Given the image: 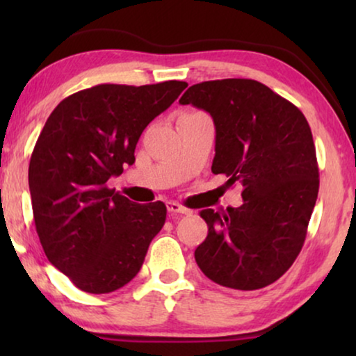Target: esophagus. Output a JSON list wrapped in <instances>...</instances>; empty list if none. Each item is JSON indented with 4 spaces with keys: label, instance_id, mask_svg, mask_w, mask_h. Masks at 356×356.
Listing matches in <instances>:
<instances>
[{
    "label": "esophagus",
    "instance_id": "esophagus-1",
    "mask_svg": "<svg viewBox=\"0 0 356 356\" xmlns=\"http://www.w3.org/2000/svg\"><path fill=\"white\" fill-rule=\"evenodd\" d=\"M168 212L170 213H191V211H189V209H186V207H183L181 204H178V202H168Z\"/></svg>",
    "mask_w": 356,
    "mask_h": 356
}]
</instances>
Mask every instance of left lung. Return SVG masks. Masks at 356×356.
<instances>
[{
  "mask_svg": "<svg viewBox=\"0 0 356 356\" xmlns=\"http://www.w3.org/2000/svg\"><path fill=\"white\" fill-rule=\"evenodd\" d=\"M181 105L207 111L216 126L212 173L243 186L240 207L204 209L207 238L194 251L199 269L235 290L280 279L306 238L319 191L313 134L305 115L252 79L194 84Z\"/></svg>",
  "mask_w": 356,
  "mask_h": 356,
  "instance_id": "8db88e82",
  "label": "left lung"
}]
</instances>
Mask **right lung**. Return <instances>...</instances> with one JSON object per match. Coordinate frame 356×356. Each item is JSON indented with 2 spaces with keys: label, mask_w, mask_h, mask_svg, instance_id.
<instances>
[{
  "label": "right lung",
  "mask_w": 356,
  "mask_h": 356,
  "mask_svg": "<svg viewBox=\"0 0 356 356\" xmlns=\"http://www.w3.org/2000/svg\"><path fill=\"white\" fill-rule=\"evenodd\" d=\"M183 81L100 84L61 100L29 165L35 228L48 261L87 293H110L138 275L162 230L163 202L136 204L106 188L155 116L186 89Z\"/></svg>",
  "instance_id": "right-lung-1"
}]
</instances>
